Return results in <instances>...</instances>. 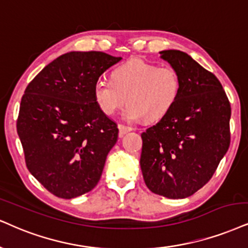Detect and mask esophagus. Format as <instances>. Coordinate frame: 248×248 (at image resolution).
Instances as JSON below:
<instances>
[{"label": "esophagus", "mask_w": 248, "mask_h": 248, "mask_svg": "<svg viewBox=\"0 0 248 248\" xmlns=\"http://www.w3.org/2000/svg\"><path fill=\"white\" fill-rule=\"evenodd\" d=\"M118 129H119V134H121V136H123V134L132 131V127L127 126V125H123V124H119Z\"/></svg>", "instance_id": "34e87169"}]
</instances>
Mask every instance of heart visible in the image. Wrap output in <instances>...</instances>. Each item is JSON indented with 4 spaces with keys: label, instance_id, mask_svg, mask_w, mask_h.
<instances>
[{
    "label": "heart",
    "instance_id": "b5f03b06",
    "mask_svg": "<svg viewBox=\"0 0 248 248\" xmlns=\"http://www.w3.org/2000/svg\"><path fill=\"white\" fill-rule=\"evenodd\" d=\"M182 87L176 69L142 60L117 66L112 80L100 78L94 85V99L101 111L114 116L129 103L124 117L129 122L158 121L175 106Z\"/></svg>",
    "mask_w": 248,
    "mask_h": 248
}]
</instances>
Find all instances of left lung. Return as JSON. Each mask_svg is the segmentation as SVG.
I'll list each match as a JSON object with an SVG mask.
<instances>
[{
  "label": "left lung",
  "instance_id": "obj_1",
  "mask_svg": "<svg viewBox=\"0 0 248 248\" xmlns=\"http://www.w3.org/2000/svg\"><path fill=\"white\" fill-rule=\"evenodd\" d=\"M178 72L175 106L141 133L143 180L153 193L184 199L209 182L230 146L231 107L216 76L180 50L161 51Z\"/></svg>",
  "mask_w": 248,
  "mask_h": 248
}]
</instances>
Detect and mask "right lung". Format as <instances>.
<instances>
[{"label": "right lung", "mask_w": 248, "mask_h": 248, "mask_svg": "<svg viewBox=\"0 0 248 248\" xmlns=\"http://www.w3.org/2000/svg\"><path fill=\"white\" fill-rule=\"evenodd\" d=\"M121 60L102 51H71L27 85L17 133L27 169L56 197H79L99 183L118 127L100 110L94 85Z\"/></svg>", "instance_id": "1"}]
</instances>
